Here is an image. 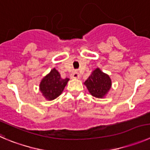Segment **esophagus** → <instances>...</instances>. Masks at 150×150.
<instances>
[{
  "mask_svg": "<svg viewBox=\"0 0 150 150\" xmlns=\"http://www.w3.org/2000/svg\"><path fill=\"white\" fill-rule=\"evenodd\" d=\"M70 77H71V78H72V79H76V78H80V75H79V73H78V72L75 71L74 72H72Z\"/></svg>",
  "mask_w": 150,
  "mask_h": 150,
  "instance_id": "esophagus-1",
  "label": "esophagus"
}]
</instances>
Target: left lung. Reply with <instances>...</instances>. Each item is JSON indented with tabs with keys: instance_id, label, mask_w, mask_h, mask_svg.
I'll return each instance as SVG.
<instances>
[{
	"instance_id": "obj_1",
	"label": "left lung",
	"mask_w": 150,
	"mask_h": 150,
	"mask_svg": "<svg viewBox=\"0 0 150 150\" xmlns=\"http://www.w3.org/2000/svg\"><path fill=\"white\" fill-rule=\"evenodd\" d=\"M84 85L92 96L102 98L110 91L112 86V81L107 74L97 68L89 75L84 82Z\"/></svg>"
}]
</instances>
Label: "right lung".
Returning <instances> with one entry per match:
<instances>
[{"instance_id": "1", "label": "right lung", "mask_w": 150, "mask_h": 150, "mask_svg": "<svg viewBox=\"0 0 150 150\" xmlns=\"http://www.w3.org/2000/svg\"><path fill=\"white\" fill-rule=\"evenodd\" d=\"M69 80L67 78H61L58 70L54 68L41 80L39 86L40 91L46 99L54 100L62 93Z\"/></svg>"}]
</instances>
